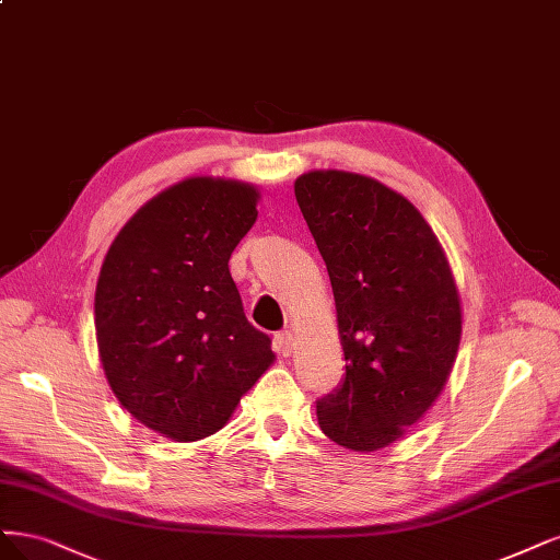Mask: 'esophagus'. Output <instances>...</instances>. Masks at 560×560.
<instances>
[{
    "instance_id": "34e87169",
    "label": "esophagus",
    "mask_w": 560,
    "mask_h": 560,
    "mask_svg": "<svg viewBox=\"0 0 560 560\" xmlns=\"http://www.w3.org/2000/svg\"><path fill=\"white\" fill-rule=\"evenodd\" d=\"M276 350L280 354H284V357L292 352V334H289V331H278L276 334Z\"/></svg>"
}]
</instances>
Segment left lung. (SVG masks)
Masks as SVG:
<instances>
[{"instance_id":"1","label":"left lung","mask_w":560,"mask_h":560,"mask_svg":"<svg viewBox=\"0 0 560 560\" xmlns=\"http://www.w3.org/2000/svg\"><path fill=\"white\" fill-rule=\"evenodd\" d=\"M294 195L329 271L345 354L342 382L317 400L319 427L375 452L447 384L460 340L452 268L419 210L369 176L311 171Z\"/></svg>"}]
</instances>
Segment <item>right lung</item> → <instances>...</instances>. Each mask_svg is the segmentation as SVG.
<instances>
[{
	"label": "right lung",
	"instance_id": "add662e5",
	"mask_svg": "<svg viewBox=\"0 0 560 560\" xmlns=\"http://www.w3.org/2000/svg\"><path fill=\"white\" fill-rule=\"evenodd\" d=\"M257 201L247 183L187 178L150 199L102 264L94 326L106 380L122 408L164 438L220 431L276 359L229 273Z\"/></svg>",
	"mask_w": 560,
	"mask_h": 560
}]
</instances>
